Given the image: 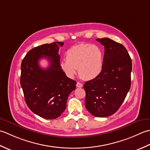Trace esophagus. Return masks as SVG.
Instances as JSON below:
<instances>
[{
	"mask_svg": "<svg viewBox=\"0 0 150 150\" xmlns=\"http://www.w3.org/2000/svg\"><path fill=\"white\" fill-rule=\"evenodd\" d=\"M76 87H83V84L82 83H79V82H77V83H76Z\"/></svg>",
	"mask_w": 150,
	"mask_h": 150,
	"instance_id": "esophagus-1",
	"label": "esophagus"
}]
</instances>
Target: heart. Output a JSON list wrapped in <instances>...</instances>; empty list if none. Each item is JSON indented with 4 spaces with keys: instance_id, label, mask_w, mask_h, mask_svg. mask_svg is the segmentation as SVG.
I'll list each match as a JSON object with an SVG mask.
<instances>
[{
    "instance_id": "obj_1",
    "label": "heart",
    "mask_w": 150,
    "mask_h": 150,
    "mask_svg": "<svg viewBox=\"0 0 150 150\" xmlns=\"http://www.w3.org/2000/svg\"><path fill=\"white\" fill-rule=\"evenodd\" d=\"M103 50L92 44H80L74 46L66 52V60L60 63L65 74L73 78L77 69L80 77L91 80L98 77L103 68Z\"/></svg>"
}]
</instances>
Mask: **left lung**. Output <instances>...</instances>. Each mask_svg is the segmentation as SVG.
I'll return each instance as SVG.
<instances>
[{
    "label": "left lung",
    "instance_id": "1",
    "mask_svg": "<svg viewBox=\"0 0 150 150\" xmlns=\"http://www.w3.org/2000/svg\"><path fill=\"white\" fill-rule=\"evenodd\" d=\"M96 40L104 46L103 68L98 77L85 83V105L94 117H107L118 111L129 91L132 62L120 43L109 38Z\"/></svg>",
    "mask_w": 150,
    "mask_h": 150
}]
</instances>
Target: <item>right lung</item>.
<instances>
[{
    "mask_svg": "<svg viewBox=\"0 0 150 150\" xmlns=\"http://www.w3.org/2000/svg\"><path fill=\"white\" fill-rule=\"evenodd\" d=\"M63 44L54 42L32 48L21 67V85L27 105L35 115L50 120L65 111L69 94L76 88V81L67 77L60 67L58 51ZM41 58L50 62L47 69L39 66Z\"/></svg>",
    "mask_w": 150,
    "mask_h": 150,
    "instance_id": "1",
    "label": "right lung"
}]
</instances>
